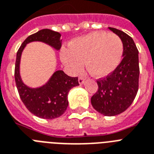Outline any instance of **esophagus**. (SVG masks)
<instances>
[{"label": "esophagus", "mask_w": 154, "mask_h": 154, "mask_svg": "<svg viewBox=\"0 0 154 154\" xmlns=\"http://www.w3.org/2000/svg\"><path fill=\"white\" fill-rule=\"evenodd\" d=\"M84 80H85V79L83 78V76H80L79 78V83L80 85L83 84L84 83Z\"/></svg>", "instance_id": "obj_1"}]
</instances>
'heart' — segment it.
Instances as JSON below:
<instances>
[{"label": "heart", "mask_w": 154, "mask_h": 154, "mask_svg": "<svg viewBox=\"0 0 154 154\" xmlns=\"http://www.w3.org/2000/svg\"><path fill=\"white\" fill-rule=\"evenodd\" d=\"M123 56V43L114 33L103 31L93 32L74 39L63 49L60 57L63 63L71 73L77 74L83 69L97 78H104L119 67Z\"/></svg>", "instance_id": "b5f03b06"}]
</instances>
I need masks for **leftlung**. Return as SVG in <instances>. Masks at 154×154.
Listing matches in <instances>:
<instances>
[{"mask_svg":"<svg viewBox=\"0 0 154 154\" xmlns=\"http://www.w3.org/2000/svg\"><path fill=\"white\" fill-rule=\"evenodd\" d=\"M123 43V59L116 70L97 80L98 91L91 97L94 110L105 116L124 112L132 104L138 91V50L130 35L121 30L109 28Z\"/></svg>","mask_w":154,"mask_h":154,"instance_id":"8db88e82","label":"left lung"}]
</instances>
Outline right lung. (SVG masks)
Instances as JSON below:
<instances>
[{"label":"right lung","mask_w":154,"mask_h":154,"mask_svg":"<svg viewBox=\"0 0 154 154\" xmlns=\"http://www.w3.org/2000/svg\"><path fill=\"white\" fill-rule=\"evenodd\" d=\"M60 33L42 29L29 35L17 53L15 64V81L17 91L24 106L29 111L40 119H53L61 116L68 106L67 94L70 90L79 85L78 77H70L63 71H56L48 82L37 88H31L24 84L20 75V63L22 51L28 43L40 41L48 44L56 50L62 45Z\"/></svg>","instance_id":"obj_1"}]
</instances>
